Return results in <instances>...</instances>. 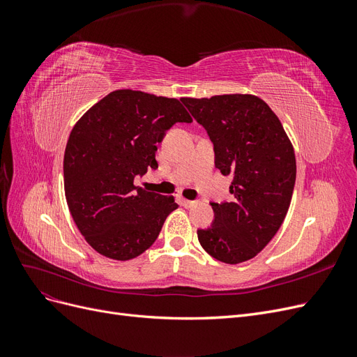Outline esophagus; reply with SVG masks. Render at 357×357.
Instances as JSON below:
<instances>
[{"mask_svg":"<svg viewBox=\"0 0 357 357\" xmlns=\"http://www.w3.org/2000/svg\"><path fill=\"white\" fill-rule=\"evenodd\" d=\"M180 202H181V205H183V207H186V208H190V207H195V205L198 204L197 201H189V199H186V198H180Z\"/></svg>","mask_w":357,"mask_h":357,"instance_id":"34e87169","label":"esophagus"}]
</instances>
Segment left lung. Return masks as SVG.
Segmentation results:
<instances>
[{
	"mask_svg": "<svg viewBox=\"0 0 357 357\" xmlns=\"http://www.w3.org/2000/svg\"><path fill=\"white\" fill-rule=\"evenodd\" d=\"M207 129L214 164L234 176V201L215 204L214 222L198 229L202 248L225 264L255 257L284 222L296 178L295 150L269 105L250 93L181 98Z\"/></svg>",
	"mask_w": 357,
	"mask_h": 357,
	"instance_id": "left-lung-1",
	"label": "left lung"
}]
</instances>
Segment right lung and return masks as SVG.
Masks as SVG:
<instances>
[{"label": "right lung", "mask_w": 357, "mask_h": 357, "mask_svg": "<svg viewBox=\"0 0 357 357\" xmlns=\"http://www.w3.org/2000/svg\"><path fill=\"white\" fill-rule=\"evenodd\" d=\"M190 123L176 98L119 89L74 125L63 155V189L74 223L100 255L129 261L152 245L178 205L174 197L134 185L158 168L155 153L168 129Z\"/></svg>", "instance_id": "right-lung-1"}]
</instances>
